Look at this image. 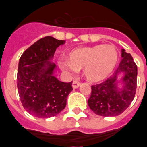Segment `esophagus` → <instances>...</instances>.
<instances>
[{
	"label": "esophagus",
	"instance_id": "34e87169",
	"mask_svg": "<svg viewBox=\"0 0 147 147\" xmlns=\"http://www.w3.org/2000/svg\"><path fill=\"white\" fill-rule=\"evenodd\" d=\"M81 84V83L78 81V80H74V82H73V88L74 89H76V88H78Z\"/></svg>",
	"mask_w": 147,
	"mask_h": 147
}]
</instances>
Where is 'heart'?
Segmentation results:
<instances>
[{"label": "heart", "mask_w": 147, "mask_h": 147, "mask_svg": "<svg viewBox=\"0 0 147 147\" xmlns=\"http://www.w3.org/2000/svg\"><path fill=\"white\" fill-rule=\"evenodd\" d=\"M118 63V52L111 45L79 47L67 54V61L59 62V67L70 72L83 69L84 78L90 82H101L113 72Z\"/></svg>", "instance_id": "heart-1"}]
</instances>
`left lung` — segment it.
<instances>
[{"label": "left lung", "mask_w": 147, "mask_h": 147, "mask_svg": "<svg viewBox=\"0 0 147 147\" xmlns=\"http://www.w3.org/2000/svg\"><path fill=\"white\" fill-rule=\"evenodd\" d=\"M122 59L113 76L103 83L91 86L88 99L90 109L101 116H117L126 110L135 97L136 91L137 67L130 53L122 49ZM123 72L122 89L117 87V76Z\"/></svg>", "instance_id": "1"}]
</instances>
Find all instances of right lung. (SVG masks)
Masks as SVG:
<instances>
[{"instance_id": "1", "label": "right lung", "mask_w": 147, "mask_h": 147, "mask_svg": "<svg viewBox=\"0 0 147 147\" xmlns=\"http://www.w3.org/2000/svg\"><path fill=\"white\" fill-rule=\"evenodd\" d=\"M46 36L32 44L19 59L17 86L24 109L32 115L47 119L56 116L67 105L72 81H59L53 75L56 65L49 61L58 46L64 43Z\"/></svg>"}]
</instances>
